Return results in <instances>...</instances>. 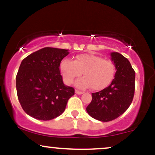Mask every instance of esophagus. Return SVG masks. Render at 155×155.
Returning a JSON list of instances; mask_svg holds the SVG:
<instances>
[{"mask_svg": "<svg viewBox=\"0 0 155 155\" xmlns=\"http://www.w3.org/2000/svg\"><path fill=\"white\" fill-rule=\"evenodd\" d=\"M75 92L76 94H78V95H81V94L84 93L82 91H80V90H76Z\"/></svg>", "mask_w": 155, "mask_h": 155, "instance_id": "obj_1", "label": "esophagus"}]
</instances>
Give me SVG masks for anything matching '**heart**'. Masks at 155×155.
Here are the masks:
<instances>
[{"label":"heart","instance_id":"obj_1","mask_svg":"<svg viewBox=\"0 0 155 155\" xmlns=\"http://www.w3.org/2000/svg\"><path fill=\"white\" fill-rule=\"evenodd\" d=\"M60 71L65 82L71 84L81 74L84 77L77 80L76 86L81 89L90 87L101 90L108 86L115 74V66L111 60L91 54L77 55L75 60L65 58L60 63Z\"/></svg>","mask_w":155,"mask_h":155}]
</instances>
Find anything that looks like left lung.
Here are the masks:
<instances>
[{
	"label": "left lung",
	"instance_id": "1",
	"mask_svg": "<svg viewBox=\"0 0 155 155\" xmlns=\"http://www.w3.org/2000/svg\"><path fill=\"white\" fill-rule=\"evenodd\" d=\"M117 71L108 87L92 93V101L87 111L92 118L101 122L112 121L129 108L135 93V71L129 60L118 52L111 53Z\"/></svg>",
	"mask_w": 155,
	"mask_h": 155
}]
</instances>
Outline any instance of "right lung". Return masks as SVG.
Returning a JSON list of instances; mask_svg holds the SVG:
<instances>
[{
  "label": "right lung",
  "instance_id": "1",
  "mask_svg": "<svg viewBox=\"0 0 155 155\" xmlns=\"http://www.w3.org/2000/svg\"><path fill=\"white\" fill-rule=\"evenodd\" d=\"M68 49L45 47L26 57L16 76V87L22 109L39 120H50L61 115L68 101L75 93L60 75V65Z\"/></svg>",
  "mask_w": 155,
  "mask_h": 155
}]
</instances>
